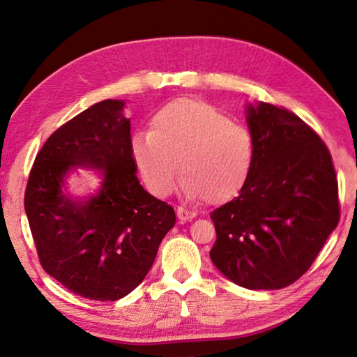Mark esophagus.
Segmentation results:
<instances>
[{
  "mask_svg": "<svg viewBox=\"0 0 357 357\" xmlns=\"http://www.w3.org/2000/svg\"><path fill=\"white\" fill-rule=\"evenodd\" d=\"M176 216L181 222H185V221H192V219L196 216L195 211L190 210H185L183 207H178L176 208Z\"/></svg>",
  "mask_w": 357,
  "mask_h": 357,
  "instance_id": "esophagus-1",
  "label": "esophagus"
}]
</instances>
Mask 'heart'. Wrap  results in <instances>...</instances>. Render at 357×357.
<instances>
[{
    "label": "heart",
    "mask_w": 357,
    "mask_h": 357,
    "mask_svg": "<svg viewBox=\"0 0 357 357\" xmlns=\"http://www.w3.org/2000/svg\"><path fill=\"white\" fill-rule=\"evenodd\" d=\"M132 156L153 195L172 193L179 162L188 198L221 204L247 183L255 147L247 128L213 104L179 98L155 113L150 132L133 135Z\"/></svg>",
    "instance_id": "b5f03b06"
}]
</instances>
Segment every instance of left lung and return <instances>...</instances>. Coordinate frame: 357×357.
Masks as SVG:
<instances>
[{
  "label": "left lung",
  "mask_w": 357,
  "mask_h": 357,
  "mask_svg": "<svg viewBox=\"0 0 357 357\" xmlns=\"http://www.w3.org/2000/svg\"><path fill=\"white\" fill-rule=\"evenodd\" d=\"M252 170L239 196L210 215L216 242L210 257L248 290L296 282L319 255L340 218L328 147L285 107L248 105Z\"/></svg>",
  "instance_id": "left-lung-1"
}]
</instances>
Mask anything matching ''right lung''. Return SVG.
<instances>
[{
  "label": "right lung",
  "instance_id": "1",
  "mask_svg": "<svg viewBox=\"0 0 357 357\" xmlns=\"http://www.w3.org/2000/svg\"><path fill=\"white\" fill-rule=\"evenodd\" d=\"M124 101L93 104L53 132L29 174L24 208L43 268L67 290L118 301L146 278L176 222L169 204L144 190L132 156ZM103 170L100 193L77 203L61 184L70 166Z\"/></svg>",
  "mask_w": 357,
  "mask_h": 357
}]
</instances>
